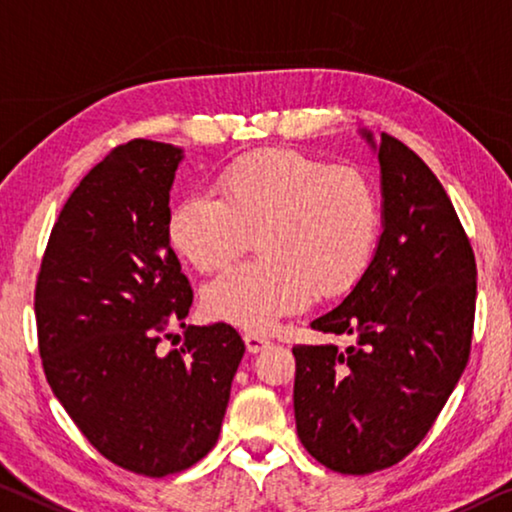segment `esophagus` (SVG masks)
I'll return each mask as SVG.
<instances>
[{"label":"esophagus","mask_w":512,"mask_h":512,"mask_svg":"<svg viewBox=\"0 0 512 512\" xmlns=\"http://www.w3.org/2000/svg\"><path fill=\"white\" fill-rule=\"evenodd\" d=\"M245 345L251 355H256V352H261L267 348V345H270V338H265L261 334H245Z\"/></svg>","instance_id":"obj_1"}]
</instances>
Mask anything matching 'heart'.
Wrapping results in <instances>:
<instances>
[{
    "instance_id": "obj_1",
    "label": "heart",
    "mask_w": 512,
    "mask_h": 512,
    "mask_svg": "<svg viewBox=\"0 0 512 512\" xmlns=\"http://www.w3.org/2000/svg\"><path fill=\"white\" fill-rule=\"evenodd\" d=\"M217 196L192 192L169 215V242L199 272L224 267L258 233L261 258L233 265L203 290V309L247 332H267L313 295L357 286L373 263L382 201L371 176L288 148L226 164Z\"/></svg>"
}]
</instances>
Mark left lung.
<instances>
[{
	"mask_svg": "<svg viewBox=\"0 0 512 512\" xmlns=\"http://www.w3.org/2000/svg\"><path fill=\"white\" fill-rule=\"evenodd\" d=\"M382 235L350 295L311 322L352 345H295L297 435L320 465L373 474L410 455L465 371L476 313L474 249L442 183L403 141L375 144Z\"/></svg>",
	"mask_w": 512,
	"mask_h": 512,
	"instance_id": "1",
	"label": "left lung"
}]
</instances>
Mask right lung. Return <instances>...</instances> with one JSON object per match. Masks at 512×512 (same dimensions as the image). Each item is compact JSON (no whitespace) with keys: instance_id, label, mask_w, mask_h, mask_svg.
Returning a JSON list of instances; mask_svg holds the SVG:
<instances>
[{"instance_id":"1","label":"right lung","mask_w":512,"mask_h":512,"mask_svg":"<svg viewBox=\"0 0 512 512\" xmlns=\"http://www.w3.org/2000/svg\"><path fill=\"white\" fill-rule=\"evenodd\" d=\"M180 160L176 146L132 139L98 162L59 212L34 295L54 396L109 462L151 478L217 444L245 355L226 322L187 327L178 350H157L194 297L167 231Z\"/></svg>"}]
</instances>
